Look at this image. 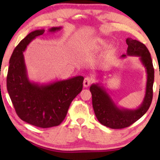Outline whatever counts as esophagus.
<instances>
[{
	"instance_id": "1",
	"label": "esophagus",
	"mask_w": 160,
	"mask_h": 160,
	"mask_svg": "<svg viewBox=\"0 0 160 160\" xmlns=\"http://www.w3.org/2000/svg\"><path fill=\"white\" fill-rule=\"evenodd\" d=\"M93 82H94V79L92 78L86 77L84 78V83H83V84H84V87H89V85L92 84V83H93Z\"/></svg>"
}]
</instances>
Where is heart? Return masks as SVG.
Instances as JSON below:
<instances>
[{
  "instance_id": "heart-1",
  "label": "heart",
  "mask_w": 160,
  "mask_h": 160,
  "mask_svg": "<svg viewBox=\"0 0 160 160\" xmlns=\"http://www.w3.org/2000/svg\"><path fill=\"white\" fill-rule=\"evenodd\" d=\"M106 41L102 38H95L93 40H91L88 42L84 43L82 45V49L84 51H89V50L97 49L99 48L103 47L106 45Z\"/></svg>"
}]
</instances>
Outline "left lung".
Here are the masks:
<instances>
[{"label": "left lung", "mask_w": 160, "mask_h": 160, "mask_svg": "<svg viewBox=\"0 0 160 160\" xmlns=\"http://www.w3.org/2000/svg\"><path fill=\"white\" fill-rule=\"evenodd\" d=\"M126 43L128 45L127 55L139 57L147 73L146 94L141 106L133 110L119 108L103 87L96 84L89 88L96 117L100 124L111 129H122L130 126L145 114L152 101L154 69L149 52L143 43L137 40L128 38ZM122 57L124 58L126 54Z\"/></svg>", "instance_id": "1"}]
</instances>
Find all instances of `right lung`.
<instances>
[{"mask_svg":"<svg viewBox=\"0 0 160 160\" xmlns=\"http://www.w3.org/2000/svg\"><path fill=\"white\" fill-rule=\"evenodd\" d=\"M61 28H52L49 31L55 32ZM44 31L36 30L30 32L15 47L9 60L6 86L17 114L22 120L38 128H49L59 125L65 119L71 102L82 90L84 77L78 76L41 85L30 82L23 52Z\"/></svg>","mask_w":160,"mask_h":160,"instance_id":"1","label":"right lung"}]
</instances>
